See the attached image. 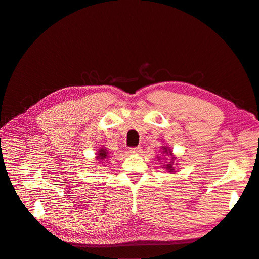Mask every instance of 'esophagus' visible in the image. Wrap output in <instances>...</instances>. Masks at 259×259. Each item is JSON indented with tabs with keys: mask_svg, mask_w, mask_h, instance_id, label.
<instances>
[{
	"mask_svg": "<svg viewBox=\"0 0 259 259\" xmlns=\"http://www.w3.org/2000/svg\"><path fill=\"white\" fill-rule=\"evenodd\" d=\"M142 150H143L142 147H140V146H137V147H133V148H131V149H130V152H131V153L138 154V153L142 152Z\"/></svg>",
	"mask_w": 259,
	"mask_h": 259,
	"instance_id": "esophagus-1",
	"label": "esophagus"
}]
</instances>
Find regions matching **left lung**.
<instances>
[{
	"instance_id": "obj_1",
	"label": "left lung",
	"mask_w": 259,
	"mask_h": 259,
	"mask_svg": "<svg viewBox=\"0 0 259 259\" xmlns=\"http://www.w3.org/2000/svg\"><path fill=\"white\" fill-rule=\"evenodd\" d=\"M163 150H164L163 151L164 153H167V149L166 148L163 147ZM169 154L171 155L170 151H169ZM173 160H174V156H171V162H169V164H167V165H166V168H167V170L169 171V173H171V171H174V168H173V163L174 162H173Z\"/></svg>"
}]
</instances>
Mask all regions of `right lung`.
Returning a JSON list of instances; mask_svg holds the SVG:
<instances>
[{"instance_id":"add662e5","label":"right lung","mask_w":259,"mask_h":259,"mask_svg":"<svg viewBox=\"0 0 259 259\" xmlns=\"http://www.w3.org/2000/svg\"><path fill=\"white\" fill-rule=\"evenodd\" d=\"M107 156H108V152H107V150L106 149H104V148H101L100 150H99V152H98V154H97V160H99V162H101L100 160H105V159H107Z\"/></svg>"}]
</instances>
